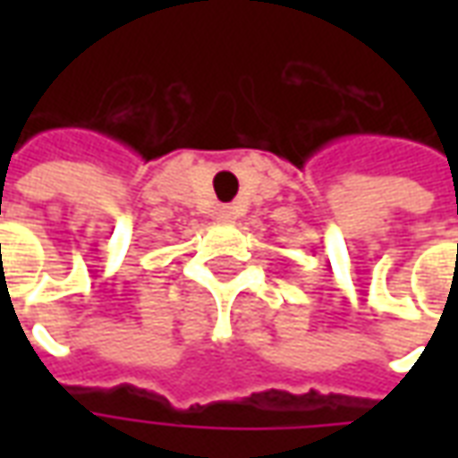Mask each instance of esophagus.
Returning a JSON list of instances; mask_svg holds the SVG:
<instances>
[{
	"mask_svg": "<svg viewBox=\"0 0 458 458\" xmlns=\"http://www.w3.org/2000/svg\"><path fill=\"white\" fill-rule=\"evenodd\" d=\"M220 220H223V223H233V220H235V216H233V210H230V208L220 210Z\"/></svg>",
	"mask_w": 458,
	"mask_h": 458,
	"instance_id": "1",
	"label": "esophagus"
}]
</instances>
